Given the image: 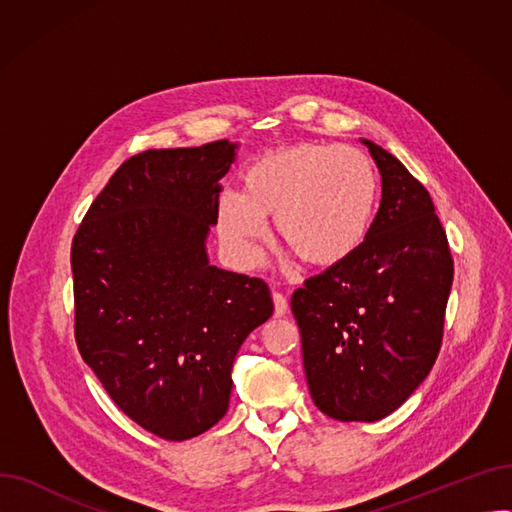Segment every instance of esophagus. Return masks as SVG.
<instances>
[{"instance_id": "1", "label": "esophagus", "mask_w": 512, "mask_h": 512, "mask_svg": "<svg viewBox=\"0 0 512 512\" xmlns=\"http://www.w3.org/2000/svg\"><path fill=\"white\" fill-rule=\"evenodd\" d=\"M286 311H288V299L282 292H274V315L282 317L286 315Z\"/></svg>"}]
</instances>
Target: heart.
<instances>
[{
  "label": "heart",
  "instance_id": "b5f03b06",
  "mask_svg": "<svg viewBox=\"0 0 512 512\" xmlns=\"http://www.w3.org/2000/svg\"><path fill=\"white\" fill-rule=\"evenodd\" d=\"M378 176L369 157L348 145L294 143L259 155L242 174V191L218 199V230L232 259L251 267L276 218L292 253L332 267L367 238L378 209Z\"/></svg>",
  "mask_w": 512,
  "mask_h": 512
}]
</instances>
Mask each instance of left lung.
<instances>
[{
    "mask_svg": "<svg viewBox=\"0 0 512 512\" xmlns=\"http://www.w3.org/2000/svg\"><path fill=\"white\" fill-rule=\"evenodd\" d=\"M382 201L363 245L292 294L315 407L338 421H378L427 378L440 353L454 276L448 238L425 186L365 141Z\"/></svg>",
    "mask_w": 512,
    "mask_h": 512,
    "instance_id": "obj_1",
    "label": "left lung"
}]
</instances>
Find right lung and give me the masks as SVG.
Segmentation results:
<instances>
[{
	"mask_svg": "<svg viewBox=\"0 0 512 512\" xmlns=\"http://www.w3.org/2000/svg\"><path fill=\"white\" fill-rule=\"evenodd\" d=\"M234 155L226 139L132 155L72 240L80 357L134 423L172 442L226 415L238 348L274 313L261 278L207 259Z\"/></svg>",
	"mask_w": 512,
	"mask_h": 512,
	"instance_id": "add662e5",
	"label": "right lung"
}]
</instances>
